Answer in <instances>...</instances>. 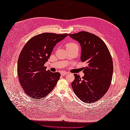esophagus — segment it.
Here are the masks:
<instances>
[{"instance_id":"1","label":"esophagus","mask_w":130,"mask_h":130,"mask_svg":"<svg viewBox=\"0 0 130 130\" xmlns=\"http://www.w3.org/2000/svg\"><path fill=\"white\" fill-rule=\"evenodd\" d=\"M67 74H68V73L67 72H64V71H62V72H61V76H66Z\"/></svg>"}]
</instances>
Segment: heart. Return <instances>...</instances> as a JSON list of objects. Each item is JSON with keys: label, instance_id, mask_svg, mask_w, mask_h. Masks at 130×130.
Segmentation results:
<instances>
[{"label": "heart", "instance_id": "b5f03b06", "mask_svg": "<svg viewBox=\"0 0 130 130\" xmlns=\"http://www.w3.org/2000/svg\"><path fill=\"white\" fill-rule=\"evenodd\" d=\"M66 47H67V48H73L75 47H78V46L76 43L71 42H69L67 43V44H66Z\"/></svg>", "mask_w": 130, "mask_h": 130}]
</instances>
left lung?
<instances>
[{"label": "left lung", "instance_id": "obj_1", "mask_svg": "<svg viewBox=\"0 0 130 130\" xmlns=\"http://www.w3.org/2000/svg\"><path fill=\"white\" fill-rule=\"evenodd\" d=\"M82 47L81 61L87 63L82 78L74 74L72 89L82 101L92 103L99 101L107 91L112 79V58L104 41L95 34L82 31L69 34Z\"/></svg>", "mask_w": 130, "mask_h": 130}]
</instances>
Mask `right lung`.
I'll return each instance as SVG.
<instances>
[{"label":"right lung","instance_id":"right-lung-1","mask_svg":"<svg viewBox=\"0 0 130 130\" xmlns=\"http://www.w3.org/2000/svg\"><path fill=\"white\" fill-rule=\"evenodd\" d=\"M68 34L44 33L29 40L21 52L17 63V73L26 94L35 100L45 97L53 89L61 76L59 72L46 70L44 65L53 47Z\"/></svg>","mask_w":130,"mask_h":130}]
</instances>
